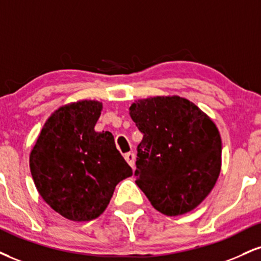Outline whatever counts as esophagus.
<instances>
[{
	"mask_svg": "<svg viewBox=\"0 0 261 261\" xmlns=\"http://www.w3.org/2000/svg\"><path fill=\"white\" fill-rule=\"evenodd\" d=\"M124 158H125V161L128 163V165H130L131 168L134 169V166H135V153L128 152V153H126V154L124 155Z\"/></svg>",
	"mask_w": 261,
	"mask_h": 261,
	"instance_id": "esophagus-1",
	"label": "esophagus"
}]
</instances>
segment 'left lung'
Wrapping results in <instances>:
<instances>
[{
    "label": "left lung",
    "mask_w": 261,
    "mask_h": 261,
    "mask_svg": "<svg viewBox=\"0 0 261 261\" xmlns=\"http://www.w3.org/2000/svg\"><path fill=\"white\" fill-rule=\"evenodd\" d=\"M130 115L143 134L137 146L136 185L162 214L193 210L220 174L218 127L194 103L178 96L139 99Z\"/></svg>",
    "instance_id": "1"
}]
</instances>
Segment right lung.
<instances>
[{
  "mask_svg": "<svg viewBox=\"0 0 261 261\" xmlns=\"http://www.w3.org/2000/svg\"><path fill=\"white\" fill-rule=\"evenodd\" d=\"M102 103L79 100L47 119L30 153V171L40 196L73 221L105 212L115 186L133 175L109 131L96 133Z\"/></svg>",
  "mask_w": 261,
  "mask_h": 261,
  "instance_id": "obj_1",
  "label": "right lung"
}]
</instances>
